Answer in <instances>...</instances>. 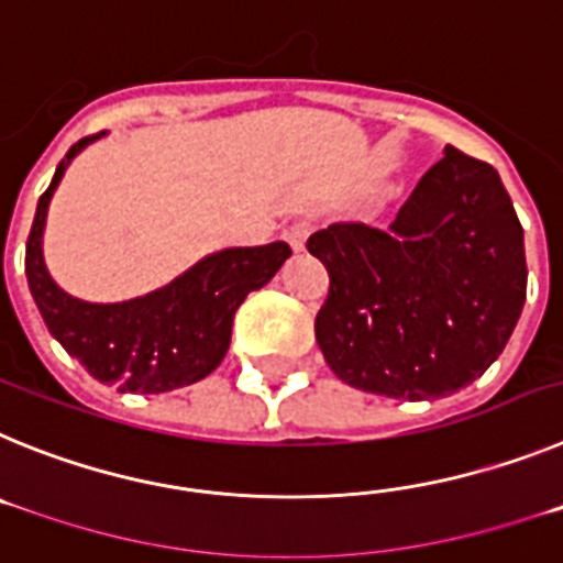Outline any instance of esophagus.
I'll return each instance as SVG.
<instances>
[{"label": "esophagus", "mask_w": 563, "mask_h": 563, "mask_svg": "<svg viewBox=\"0 0 563 563\" xmlns=\"http://www.w3.org/2000/svg\"><path fill=\"white\" fill-rule=\"evenodd\" d=\"M307 236H310V222L307 220H296L285 228V239L290 242L292 251H305Z\"/></svg>", "instance_id": "esophagus-1"}]
</instances>
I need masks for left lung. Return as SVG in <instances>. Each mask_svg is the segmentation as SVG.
Returning a JSON list of instances; mask_svg holds the SVG:
<instances>
[{"instance_id":"obj_1","label":"left lung","mask_w":563,"mask_h":563,"mask_svg":"<svg viewBox=\"0 0 563 563\" xmlns=\"http://www.w3.org/2000/svg\"><path fill=\"white\" fill-rule=\"evenodd\" d=\"M330 292L316 341L361 391L437 400L485 375L527 296L525 231L490 163L445 146L389 231L332 222L307 239Z\"/></svg>"}]
</instances>
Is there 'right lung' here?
Listing matches in <instances>:
<instances>
[{"mask_svg":"<svg viewBox=\"0 0 563 563\" xmlns=\"http://www.w3.org/2000/svg\"><path fill=\"white\" fill-rule=\"evenodd\" d=\"M103 132L89 134L64 154L53 183L38 197L30 228L24 273L49 335L81 361L96 380L118 391H172L202 380L222 363L231 343L233 312L251 290L267 285L290 256L287 242L231 247L206 256L163 290L121 305H89L49 278L42 258V231L49 197L67 163Z\"/></svg>","mask_w":563,"mask_h":563,"instance_id":"1","label":"right lung"}]
</instances>
